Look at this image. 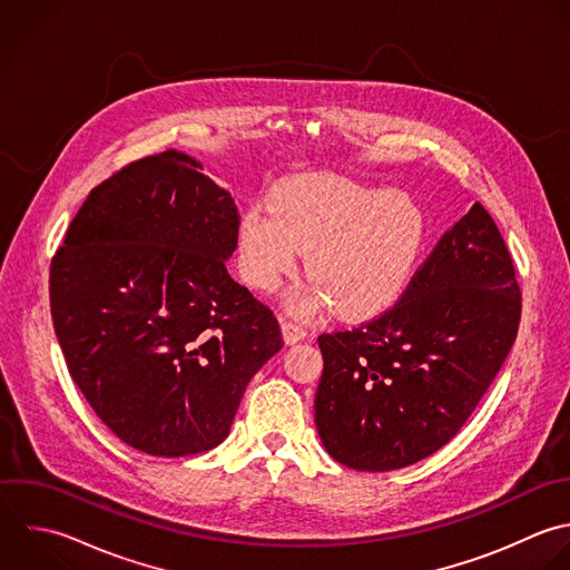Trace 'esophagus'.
<instances>
[{
	"label": "esophagus",
	"mask_w": 570,
	"mask_h": 570,
	"mask_svg": "<svg viewBox=\"0 0 570 570\" xmlns=\"http://www.w3.org/2000/svg\"><path fill=\"white\" fill-rule=\"evenodd\" d=\"M282 335H284V342L291 346V344H297L306 337V328L295 324V322H282Z\"/></svg>",
	"instance_id": "esophagus-1"
}]
</instances>
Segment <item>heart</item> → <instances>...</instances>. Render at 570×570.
Masks as SVG:
<instances>
[{
    "mask_svg": "<svg viewBox=\"0 0 570 570\" xmlns=\"http://www.w3.org/2000/svg\"><path fill=\"white\" fill-rule=\"evenodd\" d=\"M426 235L424 208L404 190L304 175L279 184L271 208L242 215L237 266L248 286L271 293L306 253L313 279L288 293V311L313 317L335 304L344 320H368L402 297Z\"/></svg>",
    "mask_w": 570,
    "mask_h": 570,
    "instance_id": "b5f03b06",
    "label": "heart"
}]
</instances>
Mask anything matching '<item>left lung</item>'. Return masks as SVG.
Segmentation results:
<instances>
[{
	"instance_id": "obj_1",
	"label": "left lung",
	"mask_w": 570,
	"mask_h": 570,
	"mask_svg": "<svg viewBox=\"0 0 570 570\" xmlns=\"http://www.w3.org/2000/svg\"><path fill=\"white\" fill-rule=\"evenodd\" d=\"M520 315L509 248L475 202L393 308L360 328L320 335L315 426L328 455L384 473L440 451L500 373Z\"/></svg>"
}]
</instances>
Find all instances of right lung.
<instances>
[{
  "mask_svg": "<svg viewBox=\"0 0 570 570\" xmlns=\"http://www.w3.org/2000/svg\"><path fill=\"white\" fill-rule=\"evenodd\" d=\"M239 215L179 150L90 190L50 264V313L72 382L128 446H219L253 375L284 346L268 306L226 271Z\"/></svg>",
  "mask_w": 570,
  "mask_h": 570,
  "instance_id": "right-lung-1",
  "label": "right lung"
}]
</instances>
